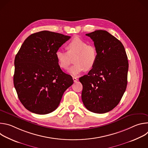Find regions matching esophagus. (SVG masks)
<instances>
[{"label":"esophagus","instance_id":"1","mask_svg":"<svg viewBox=\"0 0 148 148\" xmlns=\"http://www.w3.org/2000/svg\"><path fill=\"white\" fill-rule=\"evenodd\" d=\"M73 79L74 82H77V81H78V79H77L76 77H73Z\"/></svg>","mask_w":148,"mask_h":148}]
</instances>
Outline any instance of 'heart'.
<instances>
[{
    "mask_svg": "<svg viewBox=\"0 0 148 148\" xmlns=\"http://www.w3.org/2000/svg\"><path fill=\"white\" fill-rule=\"evenodd\" d=\"M67 51L58 50L55 53L58 64L61 69L67 70L73 58L74 65L69 70L70 74L77 76L83 71H89L95 65L98 60L97 47L79 37L74 38L67 45Z\"/></svg>",
    "mask_w": 148,
    "mask_h": 148,
    "instance_id": "obj_1",
    "label": "heart"
}]
</instances>
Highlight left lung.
<instances>
[{"label": "left lung", "instance_id": "1", "mask_svg": "<svg viewBox=\"0 0 148 148\" xmlns=\"http://www.w3.org/2000/svg\"><path fill=\"white\" fill-rule=\"evenodd\" d=\"M98 51L95 66L79 78L82 85V101L94 113L113 110L120 102L127 86L128 61L121 42L105 30L86 34Z\"/></svg>", "mask_w": 148, "mask_h": 148}]
</instances>
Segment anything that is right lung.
<instances>
[{
    "label": "right lung",
    "instance_id": "right-lung-1",
    "mask_svg": "<svg viewBox=\"0 0 148 148\" xmlns=\"http://www.w3.org/2000/svg\"><path fill=\"white\" fill-rule=\"evenodd\" d=\"M70 37L46 30L35 33L25 40L16 54L14 86L29 111L40 115L54 111L73 84L72 77L61 70L55 56Z\"/></svg>",
    "mask_w": 148,
    "mask_h": 148
}]
</instances>
